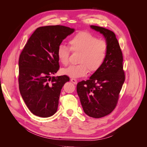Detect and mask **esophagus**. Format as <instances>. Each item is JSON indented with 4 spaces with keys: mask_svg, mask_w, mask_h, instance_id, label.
<instances>
[{
    "mask_svg": "<svg viewBox=\"0 0 147 147\" xmlns=\"http://www.w3.org/2000/svg\"><path fill=\"white\" fill-rule=\"evenodd\" d=\"M70 81L72 83H73L75 84H77V80L75 78H71L70 79Z\"/></svg>",
    "mask_w": 147,
    "mask_h": 147,
    "instance_id": "esophagus-1",
    "label": "esophagus"
}]
</instances>
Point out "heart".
<instances>
[{
    "label": "heart",
    "instance_id": "heart-1",
    "mask_svg": "<svg viewBox=\"0 0 147 147\" xmlns=\"http://www.w3.org/2000/svg\"><path fill=\"white\" fill-rule=\"evenodd\" d=\"M69 45L72 52L80 53L77 65H70L63 69L61 72L67 76L78 78L85 75L88 69L91 72L99 70L103 65L107 56L108 45L103 40L86 32H80L70 39ZM70 49L60 45L57 50V56L63 65L69 63Z\"/></svg>",
    "mask_w": 147,
    "mask_h": 147
}]
</instances>
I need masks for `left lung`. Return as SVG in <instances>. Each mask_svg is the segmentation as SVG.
I'll list each match as a JSON object with an SVG mask.
<instances>
[{"mask_svg":"<svg viewBox=\"0 0 147 147\" xmlns=\"http://www.w3.org/2000/svg\"><path fill=\"white\" fill-rule=\"evenodd\" d=\"M105 38L108 50L104 63L86 81L78 83L77 94L84 112L95 118L110 114L117 106L119 94L125 80L123 54L113 32L90 26Z\"/></svg>","mask_w":147,"mask_h":147,"instance_id":"8db88e82","label":"left lung"}]
</instances>
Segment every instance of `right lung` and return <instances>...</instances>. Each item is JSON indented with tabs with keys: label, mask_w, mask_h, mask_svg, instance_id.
<instances>
[{
	"label": "right lung",
	"mask_w": 147,
	"mask_h": 147,
	"mask_svg": "<svg viewBox=\"0 0 147 147\" xmlns=\"http://www.w3.org/2000/svg\"><path fill=\"white\" fill-rule=\"evenodd\" d=\"M75 29L64 26L38 28L25 45L19 58V88L29 110L42 118L57 110L62 88L69 77H51L59 69L57 50Z\"/></svg>",
	"instance_id": "obj_1"
}]
</instances>
